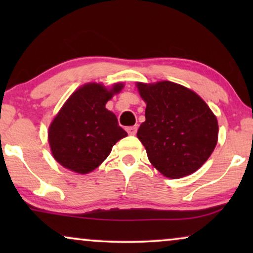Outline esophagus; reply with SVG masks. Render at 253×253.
Here are the masks:
<instances>
[{"mask_svg": "<svg viewBox=\"0 0 253 253\" xmlns=\"http://www.w3.org/2000/svg\"><path fill=\"white\" fill-rule=\"evenodd\" d=\"M137 130H138V126H127V127H126L127 133L131 134V136H133V134H136V133H137Z\"/></svg>", "mask_w": 253, "mask_h": 253, "instance_id": "obj_1", "label": "esophagus"}]
</instances>
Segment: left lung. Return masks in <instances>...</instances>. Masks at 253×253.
<instances>
[{
	"label": "left lung",
	"mask_w": 253,
	"mask_h": 253,
	"mask_svg": "<svg viewBox=\"0 0 253 253\" xmlns=\"http://www.w3.org/2000/svg\"><path fill=\"white\" fill-rule=\"evenodd\" d=\"M146 102L137 137L151 164L169 178H181L205 164L217 143L216 117L191 89L171 82L138 83Z\"/></svg>",
	"instance_id": "8db88e82"
}]
</instances>
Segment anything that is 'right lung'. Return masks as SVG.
Returning <instances> with one entry per match:
<instances>
[{"instance_id":"right-lung-1","label":"right lung","mask_w":253,"mask_h":253,"mask_svg":"<svg viewBox=\"0 0 253 253\" xmlns=\"http://www.w3.org/2000/svg\"><path fill=\"white\" fill-rule=\"evenodd\" d=\"M122 87V84H116L108 91L105 86L91 83L68 99L48 131L51 153L58 164L87 174L102 164L117 141L127 136L115 114L105 107Z\"/></svg>"}]
</instances>
